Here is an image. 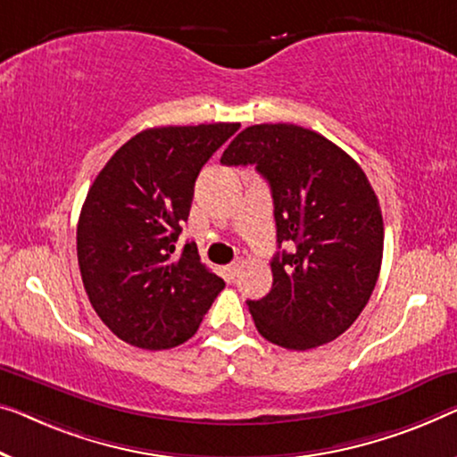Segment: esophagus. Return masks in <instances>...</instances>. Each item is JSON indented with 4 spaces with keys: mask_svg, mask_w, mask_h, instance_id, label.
<instances>
[{
    "mask_svg": "<svg viewBox=\"0 0 457 457\" xmlns=\"http://www.w3.org/2000/svg\"><path fill=\"white\" fill-rule=\"evenodd\" d=\"M237 270H240V261H234L231 264H228L226 269H223V272H226L228 281H234L236 275H237Z\"/></svg>",
    "mask_w": 457,
    "mask_h": 457,
    "instance_id": "34e87169",
    "label": "esophagus"
}]
</instances>
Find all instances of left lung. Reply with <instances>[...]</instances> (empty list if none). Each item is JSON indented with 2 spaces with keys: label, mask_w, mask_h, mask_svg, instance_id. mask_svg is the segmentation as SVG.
<instances>
[{
  "label": "left lung",
  "mask_w": 457,
  "mask_h": 457,
  "mask_svg": "<svg viewBox=\"0 0 457 457\" xmlns=\"http://www.w3.org/2000/svg\"><path fill=\"white\" fill-rule=\"evenodd\" d=\"M256 166L275 205L272 289L248 302L256 330L283 349L308 351L338 338L376 287L384 254L378 196L359 163L310 129L246 127L221 155Z\"/></svg>",
  "instance_id": "obj_1"
}]
</instances>
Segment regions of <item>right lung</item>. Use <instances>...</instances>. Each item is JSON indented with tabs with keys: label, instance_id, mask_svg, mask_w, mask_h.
Here are the masks:
<instances>
[{
	"label": "right lung",
	"instance_id": "right-lung-1",
	"mask_svg": "<svg viewBox=\"0 0 457 457\" xmlns=\"http://www.w3.org/2000/svg\"><path fill=\"white\" fill-rule=\"evenodd\" d=\"M240 122L145 129L106 162L81 207L78 262L87 299L125 343L160 351L195 335L226 287L196 244L174 254L195 180Z\"/></svg>",
	"mask_w": 457,
	"mask_h": 457
}]
</instances>
